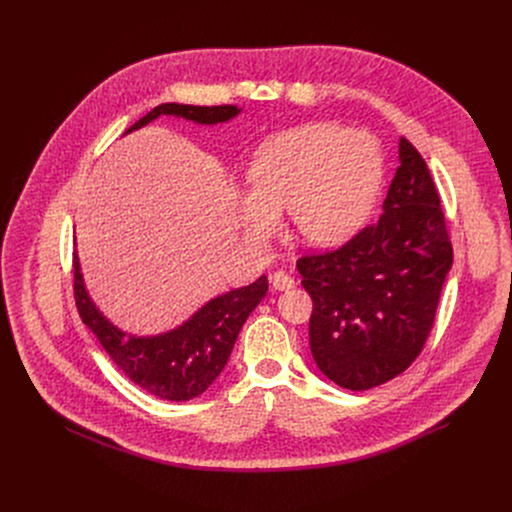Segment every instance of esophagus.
Here are the masks:
<instances>
[{"mask_svg":"<svg viewBox=\"0 0 512 512\" xmlns=\"http://www.w3.org/2000/svg\"><path fill=\"white\" fill-rule=\"evenodd\" d=\"M269 279H271L273 289H279V291L289 289V287H294V285H296L294 277H291V275H289V273H285V271H275V273H271V275H269Z\"/></svg>","mask_w":512,"mask_h":512,"instance_id":"esophagus-1","label":"esophagus"}]
</instances>
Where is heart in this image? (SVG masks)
<instances>
[{
	"mask_svg": "<svg viewBox=\"0 0 512 512\" xmlns=\"http://www.w3.org/2000/svg\"><path fill=\"white\" fill-rule=\"evenodd\" d=\"M385 164L379 143L364 131L316 121L289 129L257 152L241 198V223L253 241L279 229L289 210L296 235L312 245H336L371 214Z\"/></svg>",
	"mask_w": 512,
	"mask_h": 512,
	"instance_id": "heart-1",
	"label": "heart"
}]
</instances>
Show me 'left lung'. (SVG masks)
I'll return each instance as SVG.
<instances>
[{
    "instance_id": "8db88e82",
    "label": "left lung",
    "mask_w": 512,
    "mask_h": 512,
    "mask_svg": "<svg viewBox=\"0 0 512 512\" xmlns=\"http://www.w3.org/2000/svg\"><path fill=\"white\" fill-rule=\"evenodd\" d=\"M383 212L342 247L298 259L318 369L348 391L401 375L431 332L452 241L425 160L405 137Z\"/></svg>"
}]
</instances>
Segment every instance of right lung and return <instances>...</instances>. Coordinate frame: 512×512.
Returning <instances> with one entry per match:
<instances>
[{
  "instance_id": "right-lung-1",
  "label": "right lung",
  "mask_w": 512,
  "mask_h": 512,
  "mask_svg": "<svg viewBox=\"0 0 512 512\" xmlns=\"http://www.w3.org/2000/svg\"><path fill=\"white\" fill-rule=\"evenodd\" d=\"M235 105L198 107L164 103L133 123L129 131L143 127L160 115H176L212 125L235 117ZM75 302L81 320L93 330L111 360L135 385L168 401H190L202 395L223 373L239 330L267 294V277L210 300L186 324L154 338L125 336L109 324L91 304L75 255Z\"/></svg>"
}]
</instances>
